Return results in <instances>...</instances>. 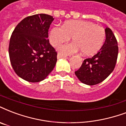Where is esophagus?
Returning a JSON list of instances; mask_svg holds the SVG:
<instances>
[{
  "label": "esophagus",
  "instance_id": "obj_1",
  "mask_svg": "<svg viewBox=\"0 0 126 126\" xmlns=\"http://www.w3.org/2000/svg\"><path fill=\"white\" fill-rule=\"evenodd\" d=\"M57 59L66 58V57H67V56L64 55H62V54H61V53H58V54H57Z\"/></svg>",
  "mask_w": 126,
  "mask_h": 126
}]
</instances>
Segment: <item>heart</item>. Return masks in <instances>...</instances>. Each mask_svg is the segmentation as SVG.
<instances>
[{
	"label": "heart",
	"instance_id": "heart-1",
	"mask_svg": "<svg viewBox=\"0 0 126 126\" xmlns=\"http://www.w3.org/2000/svg\"><path fill=\"white\" fill-rule=\"evenodd\" d=\"M73 37L74 42L59 47V52L63 55H71L81 51L83 55L91 56L97 53L103 45L106 32L103 28L92 22L70 20L63 27L55 26L50 30L49 41L53 46H57L67 41Z\"/></svg>",
	"mask_w": 126,
	"mask_h": 126
}]
</instances>
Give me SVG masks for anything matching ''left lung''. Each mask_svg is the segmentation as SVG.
<instances>
[{"instance_id": "left-lung-1", "label": "left lung", "mask_w": 126, "mask_h": 126, "mask_svg": "<svg viewBox=\"0 0 126 126\" xmlns=\"http://www.w3.org/2000/svg\"><path fill=\"white\" fill-rule=\"evenodd\" d=\"M106 41L100 50L92 58L85 59L75 72L80 81L88 85L98 84L110 75L115 68L118 55V42L110 28L106 27Z\"/></svg>"}]
</instances>
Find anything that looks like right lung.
<instances>
[{"mask_svg":"<svg viewBox=\"0 0 126 126\" xmlns=\"http://www.w3.org/2000/svg\"><path fill=\"white\" fill-rule=\"evenodd\" d=\"M53 20L46 14L27 16L12 33L8 47L11 65L16 75L27 81H41L55 66L57 52L47 39Z\"/></svg>","mask_w":126,"mask_h":126,"instance_id":"right-lung-1","label":"right lung"}]
</instances>
